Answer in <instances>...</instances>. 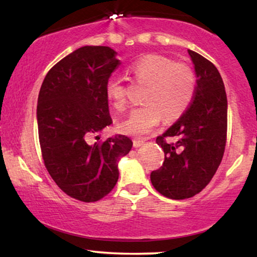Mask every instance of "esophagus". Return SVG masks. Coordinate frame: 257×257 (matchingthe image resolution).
<instances>
[{"label":"esophagus","instance_id":"obj_1","mask_svg":"<svg viewBox=\"0 0 257 257\" xmlns=\"http://www.w3.org/2000/svg\"><path fill=\"white\" fill-rule=\"evenodd\" d=\"M144 144H145V140H144V139H135V140H133V146H135L136 149H138V147L143 146Z\"/></svg>","mask_w":257,"mask_h":257}]
</instances>
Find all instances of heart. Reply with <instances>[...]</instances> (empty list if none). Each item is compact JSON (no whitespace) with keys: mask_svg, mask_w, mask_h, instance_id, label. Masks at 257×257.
Here are the masks:
<instances>
[{"mask_svg":"<svg viewBox=\"0 0 257 257\" xmlns=\"http://www.w3.org/2000/svg\"><path fill=\"white\" fill-rule=\"evenodd\" d=\"M131 72L139 82L147 84L142 107L130 112L118 125L125 135L142 137L150 133L165 115L167 120L180 117L191 105L195 94L196 80L193 70L174 59L161 55H147L133 62ZM105 94L115 108L126 104L125 87L121 80L112 78L106 83Z\"/></svg>","mask_w":257,"mask_h":257,"instance_id":"1","label":"heart"}]
</instances>
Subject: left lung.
Here are the masks:
<instances>
[{"mask_svg":"<svg viewBox=\"0 0 257 257\" xmlns=\"http://www.w3.org/2000/svg\"><path fill=\"white\" fill-rule=\"evenodd\" d=\"M196 76L195 94L185 113L157 138L165 161L151 173L160 194L182 200L198 194L209 184L222 160L227 137V96L215 65L188 50ZM166 138L175 142L167 143Z\"/></svg>","mask_w":257,"mask_h":257,"instance_id":"1","label":"left lung"}]
</instances>
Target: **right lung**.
Masks as SVG:
<instances>
[{
    "mask_svg": "<svg viewBox=\"0 0 257 257\" xmlns=\"http://www.w3.org/2000/svg\"><path fill=\"white\" fill-rule=\"evenodd\" d=\"M108 47L85 45L47 73L37 101L44 165L59 188L83 202L98 201L117 184L118 163L132 149L125 136L92 143L112 124L105 86L120 64Z\"/></svg>",
    "mask_w": 257,
    "mask_h": 257,
    "instance_id": "right-lung-1",
    "label": "right lung"
}]
</instances>
